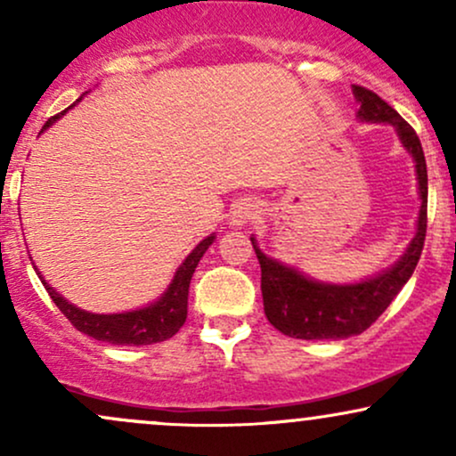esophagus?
I'll list each match as a JSON object with an SVG mask.
<instances>
[{
    "label": "esophagus",
    "mask_w": 456,
    "mask_h": 456,
    "mask_svg": "<svg viewBox=\"0 0 456 456\" xmlns=\"http://www.w3.org/2000/svg\"><path fill=\"white\" fill-rule=\"evenodd\" d=\"M255 216H257V208H255L253 203L240 201L235 203L232 210V224H235V227H242V224H248L253 221Z\"/></svg>",
    "instance_id": "esophagus-1"
}]
</instances>
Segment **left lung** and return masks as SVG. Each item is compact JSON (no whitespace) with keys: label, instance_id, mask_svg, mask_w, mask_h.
<instances>
[{"label":"left lung","instance_id":"8db88e82","mask_svg":"<svg viewBox=\"0 0 456 456\" xmlns=\"http://www.w3.org/2000/svg\"><path fill=\"white\" fill-rule=\"evenodd\" d=\"M354 96L360 102L358 119L373 124H390L399 133V139L416 162L418 191H420V214L418 232L407 246L405 255L390 270L354 285H328L300 274L294 268L270 259L259 250L255 238V253L261 265V294L268 322L282 334L305 341H323V338H347L362 334L375 323L381 313L390 306L396 294L403 289L416 270L427 235V162L420 139L405 119L388 102L381 101L375 92L362 86H354Z\"/></svg>","mask_w":456,"mask_h":456}]
</instances>
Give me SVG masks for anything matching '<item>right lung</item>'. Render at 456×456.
Returning a JSON list of instances; mask_svg holds the SVG:
<instances>
[{
	"instance_id": "add662e5",
	"label": "right lung",
	"mask_w": 456,
	"mask_h": 456,
	"mask_svg": "<svg viewBox=\"0 0 456 456\" xmlns=\"http://www.w3.org/2000/svg\"><path fill=\"white\" fill-rule=\"evenodd\" d=\"M57 118H60V115H53V118L45 124L43 130L49 128ZM43 130H40V133H43ZM212 242L214 235H208L203 242H199L195 246V250L184 259V264L177 268L169 289L160 296V300H156L154 305L145 308H137V311L113 313V315H98V313L81 311V308L70 305L66 297L57 294L53 287L40 276V272L38 279L43 281V285L46 287V291H49L55 306L64 313L68 322H70L78 332L87 334V337L96 338V341H104L111 345L160 343L174 337L177 330L184 326L188 313V287H191L192 272H195L197 264L201 261L203 253L210 248Z\"/></svg>"
}]
</instances>
